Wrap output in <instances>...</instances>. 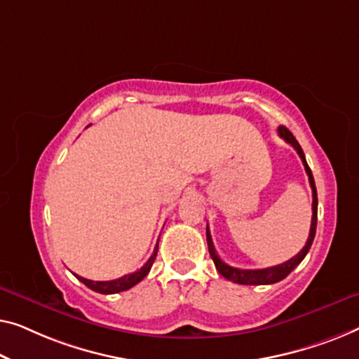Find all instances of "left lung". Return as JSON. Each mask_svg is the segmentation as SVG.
<instances>
[{
	"label": "left lung",
	"mask_w": 359,
	"mask_h": 359,
	"mask_svg": "<svg viewBox=\"0 0 359 359\" xmlns=\"http://www.w3.org/2000/svg\"><path fill=\"white\" fill-rule=\"evenodd\" d=\"M278 135L286 141V143H290L292 148L297 151V154H299L302 164H304L307 177H309V184H311V189H312V221H311L309 237H307L306 245L302 247V250L299 252V254L294 255L292 259H290L287 262H285V264L269 266V269H260V270H242V269H236V266H231L228 264H224V262L219 259L218 254H216V250H215L213 241H211V234H210L208 226H206V242H208V250H210L211 259H213V262H215L216 270H218L226 280H229L232 283H239V285H273V283H278L283 278H286V276L290 275L291 271L294 270L302 260H304V257L307 255V252H309L311 245H312V241H314V237H316L317 190H316L314 177H312L309 165H307V161H306L304 153H302V148L299 146V143H297V140L294 138V136H292L291 131L281 125V127H278Z\"/></svg>",
	"instance_id": "1"
}]
</instances>
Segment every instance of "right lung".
I'll list each match as a JSON object with an SVG mask.
<instances>
[{"instance_id":"add662e5","label":"right lung","mask_w":359,"mask_h":359,"mask_svg":"<svg viewBox=\"0 0 359 359\" xmlns=\"http://www.w3.org/2000/svg\"><path fill=\"white\" fill-rule=\"evenodd\" d=\"M158 245H159V241L154 247L153 255L149 257V260L146 262V264L141 266L138 271H135V273L125 275V276H122V278L110 280V281H93V280L83 278V276H79V275H74V276H76V278L81 283H84V285L88 286L89 290H93L95 292H100V294H115V292L127 291V290H130V287H133L135 285H138V283L149 273L151 266H153L154 260H156V255H158Z\"/></svg>"}]
</instances>
